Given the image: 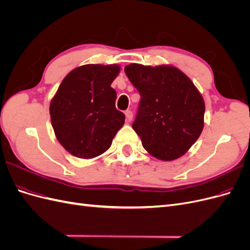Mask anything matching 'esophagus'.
Wrapping results in <instances>:
<instances>
[{"instance_id":"1","label":"esophagus","mask_w":250,"mask_h":250,"mask_svg":"<svg viewBox=\"0 0 250 250\" xmlns=\"http://www.w3.org/2000/svg\"><path fill=\"white\" fill-rule=\"evenodd\" d=\"M125 117H126L127 122H130V121L132 120V112L130 110H127L125 112Z\"/></svg>"}]
</instances>
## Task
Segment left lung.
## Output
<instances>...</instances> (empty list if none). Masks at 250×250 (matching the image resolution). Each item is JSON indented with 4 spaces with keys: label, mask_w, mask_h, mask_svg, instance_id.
Instances as JSON below:
<instances>
[{
    "label": "left lung",
    "mask_w": 250,
    "mask_h": 250,
    "mask_svg": "<svg viewBox=\"0 0 250 250\" xmlns=\"http://www.w3.org/2000/svg\"><path fill=\"white\" fill-rule=\"evenodd\" d=\"M124 70L141 95L132 128L143 147L165 162L186 154L204 126L206 104L193 81L170 64L130 63Z\"/></svg>",
    "instance_id": "1"
}]
</instances>
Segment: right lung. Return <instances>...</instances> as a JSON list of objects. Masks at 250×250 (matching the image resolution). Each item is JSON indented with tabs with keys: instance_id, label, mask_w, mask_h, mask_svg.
<instances>
[{
	"instance_id": "add662e5",
	"label": "right lung",
	"mask_w": 250,
	"mask_h": 250,
	"mask_svg": "<svg viewBox=\"0 0 250 250\" xmlns=\"http://www.w3.org/2000/svg\"><path fill=\"white\" fill-rule=\"evenodd\" d=\"M119 64H84L75 67L60 83L50 102L55 137L67 152L89 160L108 150L125 116L115 104L110 85Z\"/></svg>"
}]
</instances>
